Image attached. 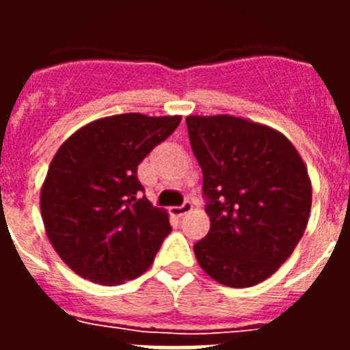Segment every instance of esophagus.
<instances>
[{
    "instance_id": "esophagus-1",
    "label": "esophagus",
    "mask_w": 350,
    "mask_h": 350,
    "mask_svg": "<svg viewBox=\"0 0 350 350\" xmlns=\"http://www.w3.org/2000/svg\"><path fill=\"white\" fill-rule=\"evenodd\" d=\"M172 213L173 215H177V217H182V215H185V213H189L191 210H193V203L191 202H185L184 205L180 206H172Z\"/></svg>"
}]
</instances>
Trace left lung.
<instances>
[{
    "label": "left lung",
    "mask_w": 350,
    "mask_h": 350,
    "mask_svg": "<svg viewBox=\"0 0 350 350\" xmlns=\"http://www.w3.org/2000/svg\"><path fill=\"white\" fill-rule=\"evenodd\" d=\"M203 172L210 230L194 243L200 267L228 287L267 280L293 254L308 224L307 165L282 133L234 116H187Z\"/></svg>",
    "instance_id": "left-lung-1"
}]
</instances>
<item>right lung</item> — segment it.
<instances>
[{"label": "right lung", "mask_w": 350, "mask_h": 350, "mask_svg": "<svg viewBox=\"0 0 350 350\" xmlns=\"http://www.w3.org/2000/svg\"><path fill=\"white\" fill-rule=\"evenodd\" d=\"M180 116L119 113L77 129L52 157L40 191L43 226L77 275L119 286L148 270L172 231L147 198L138 165L180 124Z\"/></svg>", "instance_id": "add662e5"}]
</instances>
